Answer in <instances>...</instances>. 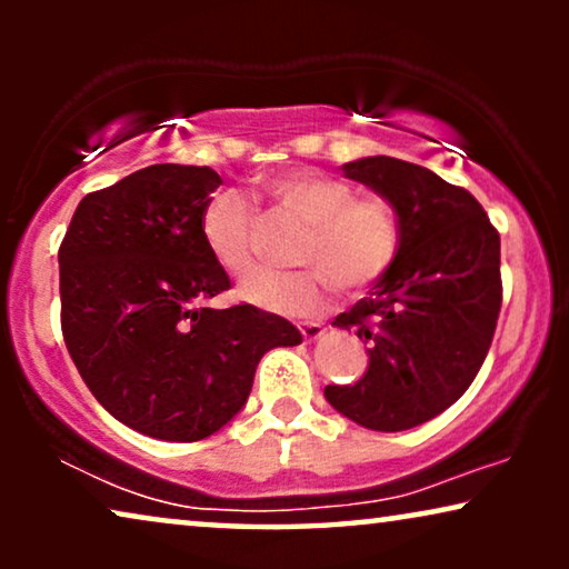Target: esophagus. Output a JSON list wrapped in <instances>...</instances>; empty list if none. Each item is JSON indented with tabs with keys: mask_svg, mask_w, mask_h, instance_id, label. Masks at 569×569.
Listing matches in <instances>:
<instances>
[{
	"mask_svg": "<svg viewBox=\"0 0 569 569\" xmlns=\"http://www.w3.org/2000/svg\"><path fill=\"white\" fill-rule=\"evenodd\" d=\"M300 333H302V339H306V341H316V339L323 337L326 329L321 323H300Z\"/></svg>",
	"mask_w": 569,
	"mask_h": 569,
	"instance_id": "34e87169",
	"label": "esophagus"
}]
</instances>
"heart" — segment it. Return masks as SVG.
Here are the masks:
<instances>
[{
    "mask_svg": "<svg viewBox=\"0 0 569 569\" xmlns=\"http://www.w3.org/2000/svg\"><path fill=\"white\" fill-rule=\"evenodd\" d=\"M282 212L308 224L298 263L308 271H259L240 287V298L279 316H313L326 308L333 284L360 295L378 284L399 259L401 224L380 197H357L355 186L318 170H284L263 181ZM199 232L209 256L228 274L243 277L256 263L259 217L238 193L207 201Z\"/></svg>",
    "mask_w": 569,
    "mask_h": 569,
    "instance_id": "obj_1",
    "label": "heart"
}]
</instances>
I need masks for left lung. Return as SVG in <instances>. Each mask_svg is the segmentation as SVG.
<instances>
[{"mask_svg": "<svg viewBox=\"0 0 569 569\" xmlns=\"http://www.w3.org/2000/svg\"><path fill=\"white\" fill-rule=\"evenodd\" d=\"M341 170L396 209L401 251L370 298L333 318L370 365L323 396L368 430H411L461 399L485 362L502 306L500 232L469 191L415 162L376 154Z\"/></svg>", "mask_w": 569, "mask_h": 569, "instance_id": "obj_1", "label": "left lung"}]
</instances>
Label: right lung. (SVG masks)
<instances>
[{
	"label": "right lung",
	"mask_w": 569,
	"mask_h": 569,
	"mask_svg": "<svg viewBox=\"0 0 569 569\" xmlns=\"http://www.w3.org/2000/svg\"><path fill=\"white\" fill-rule=\"evenodd\" d=\"M222 178L162 162L92 191L59 248L61 331L92 396L131 430L214 435L243 409L256 365L302 337L253 306L204 308L230 279L199 220Z\"/></svg>",
	"instance_id": "1"
}]
</instances>
